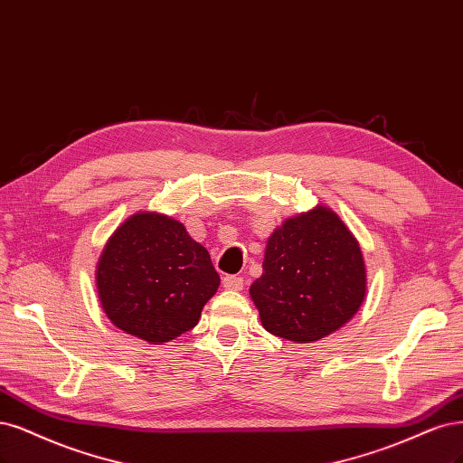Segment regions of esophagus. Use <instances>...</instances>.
<instances>
[{
    "label": "esophagus",
    "mask_w": 463,
    "mask_h": 463,
    "mask_svg": "<svg viewBox=\"0 0 463 463\" xmlns=\"http://www.w3.org/2000/svg\"><path fill=\"white\" fill-rule=\"evenodd\" d=\"M222 285H224L226 289H230V291H241L243 289V278L226 276L224 279H222Z\"/></svg>",
    "instance_id": "34e87169"
}]
</instances>
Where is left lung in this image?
<instances>
[{
	"label": "left lung",
	"instance_id": "8db88e82",
	"mask_svg": "<svg viewBox=\"0 0 463 463\" xmlns=\"http://www.w3.org/2000/svg\"><path fill=\"white\" fill-rule=\"evenodd\" d=\"M262 269L250 298L264 329L293 343L327 337L353 320L365 298L360 245L322 204L274 230Z\"/></svg>",
	"mask_w": 463,
	"mask_h": 463
}]
</instances>
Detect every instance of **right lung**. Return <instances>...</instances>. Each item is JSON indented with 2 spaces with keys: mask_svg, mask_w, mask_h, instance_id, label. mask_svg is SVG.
Listing matches in <instances>:
<instances>
[{
  "mask_svg": "<svg viewBox=\"0 0 463 463\" xmlns=\"http://www.w3.org/2000/svg\"><path fill=\"white\" fill-rule=\"evenodd\" d=\"M95 281L110 322L134 337L163 345L197 326L220 276L209 250L178 220L137 213L110 235Z\"/></svg>",
  "mask_w": 463,
  "mask_h": 463,
  "instance_id": "1",
  "label": "right lung"
}]
</instances>
